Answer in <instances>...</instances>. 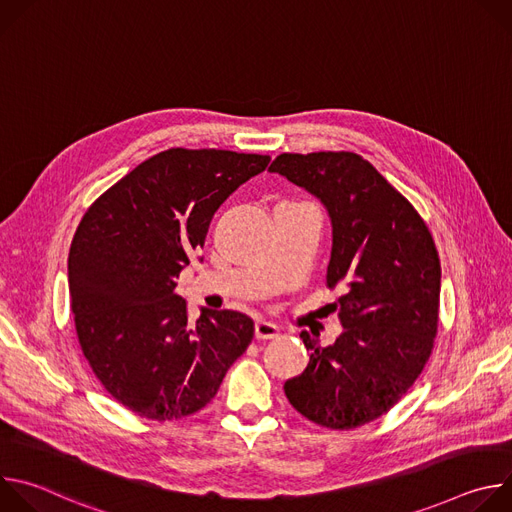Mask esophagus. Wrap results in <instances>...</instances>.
<instances>
[{"mask_svg": "<svg viewBox=\"0 0 512 512\" xmlns=\"http://www.w3.org/2000/svg\"><path fill=\"white\" fill-rule=\"evenodd\" d=\"M279 336V328L271 322H265V320H259L255 324V338L257 340H269V338H275Z\"/></svg>", "mask_w": 512, "mask_h": 512, "instance_id": "1", "label": "esophagus"}]
</instances>
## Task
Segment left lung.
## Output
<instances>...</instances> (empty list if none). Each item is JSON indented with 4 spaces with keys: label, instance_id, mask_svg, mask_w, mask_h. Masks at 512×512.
I'll return each instance as SVG.
<instances>
[{
    "label": "left lung",
    "instance_id": "obj_1",
    "mask_svg": "<svg viewBox=\"0 0 512 512\" xmlns=\"http://www.w3.org/2000/svg\"><path fill=\"white\" fill-rule=\"evenodd\" d=\"M316 196L332 225L326 285L342 334L330 346L302 332L310 362L283 389L304 417L352 429L389 411L429 358L440 308L442 269L417 210L350 152L281 154L269 166Z\"/></svg>",
    "mask_w": 512,
    "mask_h": 512
}]
</instances>
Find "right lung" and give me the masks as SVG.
<instances>
[{
    "label": "right lung",
    "instance_id": "obj_1",
    "mask_svg": "<svg viewBox=\"0 0 512 512\" xmlns=\"http://www.w3.org/2000/svg\"><path fill=\"white\" fill-rule=\"evenodd\" d=\"M269 156L166 150L111 186L83 216L68 253V289L81 348L103 387L148 419L202 409L253 340L233 310L200 308L176 294L212 214Z\"/></svg>",
    "mask_w": 512,
    "mask_h": 512
}]
</instances>
